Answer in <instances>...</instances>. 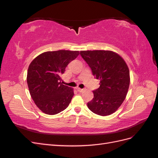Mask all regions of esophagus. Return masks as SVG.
Masks as SVG:
<instances>
[{
  "instance_id": "esophagus-1",
  "label": "esophagus",
  "mask_w": 158,
  "mask_h": 158,
  "mask_svg": "<svg viewBox=\"0 0 158 158\" xmlns=\"http://www.w3.org/2000/svg\"><path fill=\"white\" fill-rule=\"evenodd\" d=\"M84 90V89H81V88H77V91H78V92H82Z\"/></svg>"
}]
</instances>
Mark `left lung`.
Wrapping results in <instances>:
<instances>
[{
	"label": "left lung",
	"mask_w": 158,
	"mask_h": 158,
	"mask_svg": "<svg viewBox=\"0 0 158 158\" xmlns=\"http://www.w3.org/2000/svg\"><path fill=\"white\" fill-rule=\"evenodd\" d=\"M80 53L95 78L100 80V86L93 92L94 98L88 107L99 115H109L126 98L130 84L128 66L121 56L111 51H82Z\"/></svg>",
	"instance_id": "left-lung-1"
}]
</instances>
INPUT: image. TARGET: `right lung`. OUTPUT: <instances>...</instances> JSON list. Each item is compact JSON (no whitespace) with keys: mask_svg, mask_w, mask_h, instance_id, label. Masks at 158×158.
Wrapping results in <instances>:
<instances>
[{"mask_svg":"<svg viewBox=\"0 0 158 158\" xmlns=\"http://www.w3.org/2000/svg\"><path fill=\"white\" fill-rule=\"evenodd\" d=\"M78 55L79 51H47L30 63L27 74L28 88L37 107L45 114H56L69 106L73 89L62 84L60 76Z\"/></svg>","mask_w":158,"mask_h":158,"instance_id":"right-lung-1","label":"right lung"}]
</instances>
